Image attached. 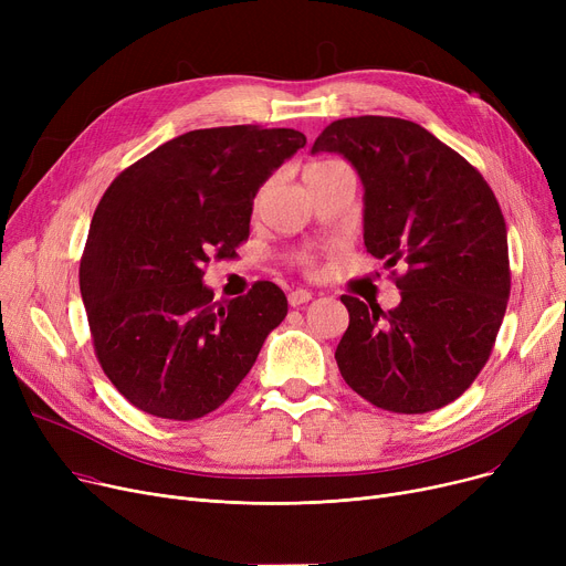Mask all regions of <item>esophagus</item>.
<instances>
[{
	"mask_svg": "<svg viewBox=\"0 0 566 566\" xmlns=\"http://www.w3.org/2000/svg\"><path fill=\"white\" fill-rule=\"evenodd\" d=\"M310 301H312V293L307 289H295V291L289 293V305L291 307H301V305H305Z\"/></svg>",
	"mask_w": 566,
	"mask_h": 566,
	"instance_id": "34e87169",
	"label": "esophagus"
}]
</instances>
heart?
I'll return each instance as SVG.
<instances>
[{
	"label": "heart",
	"mask_w": 566,
	"mask_h": 566,
	"mask_svg": "<svg viewBox=\"0 0 566 566\" xmlns=\"http://www.w3.org/2000/svg\"><path fill=\"white\" fill-rule=\"evenodd\" d=\"M337 165H342V163H337V160H314V163H310V165L305 167V171H303L305 181H312V178H316V176H323L325 171L335 169Z\"/></svg>",
	"instance_id": "b5f03b06"
}]
</instances>
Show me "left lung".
I'll return each mask as SVG.
<instances>
[{"instance_id": "left-lung-1", "label": "left lung", "mask_w": 566, "mask_h": 566, "mask_svg": "<svg viewBox=\"0 0 566 566\" xmlns=\"http://www.w3.org/2000/svg\"><path fill=\"white\" fill-rule=\"evenodd\" d=\"M342 154L365 188V248L390 268L401 303L382 312L342 295L348 328L335 350L348 388L392 412L459 399L493 350L512 275L500 203L454 148L395 116H350L312 154Z\"/></svg>"}]
</instances>
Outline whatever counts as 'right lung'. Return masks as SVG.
I'll return each instance as SVG.
<instances>
[{
  "mask_svg": "<svg viewBox=\"0 0 566 566\" xmlns=\"http://www.w3.org/2000/svg\"><path fill=\"white\" fill-rule=\"evenodd\" d=\"M307 144L291 128L178 135L105 190L80 261L96 358L135 408L190 422L220 408L252 369L286 295L256 282L216 303L201 277L250 235L259 188Z\"/></svg>",
  "mask_w": 566,
  "mask_h": 566,
  "instance_id": "right-lung-1",
  "label": "right lung"
}]
</instances>
